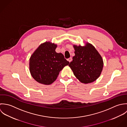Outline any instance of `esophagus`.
I'll use <instances>...</instances> for the list:
<instances>
[{"instance_id": "34e87169", "label": "esophagus", "mask_w": 127, "mask_h": 127, "mask_svg": "<svg viewBox=\"0 0 127 127\" xmlns=\"http://www.w3.org/2000/svg\"><path fill=\"white\" fill-rule=\"evenodd\" d=\"M67 60H68L69 62H71V61H72V57H70V58H69L68 59H67Z\"/></svg>"}]
</instances>
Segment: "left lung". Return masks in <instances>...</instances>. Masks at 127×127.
I'll list each match as a JSON object with an SVG mask.
<instances>
[{
    "instance_id": "obj_1",
    "label": "left lung",
    "mask_w": 127,
    "mask_h": 127,
    "mask_svg": "<svg viewBox=\"0 0 127 127\" xmlns=\"http://www.w3.org/2000/svg\"><path fill=\"white\" fill-rule=\"evenodd\" d=\"M74 48L75 55L69 66L81 82L94 81L100 76L102 70L103 63L101 56L89 43L84 47L74 45Z\"/></svg>"
}]
</instances>
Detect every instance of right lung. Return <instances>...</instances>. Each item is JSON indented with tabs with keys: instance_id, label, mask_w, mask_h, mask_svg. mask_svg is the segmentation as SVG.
Wrapping results in <instances>:
<instances>
[{
	"instance_id": "add662e5",
	"label": "right lung",
	"mask_w": 127,
	"mask_h": 127,
	"mask_svg": "<svg viewBox=\"0 0 127 127\" xmlns=\"http://www.w3.org/2000/svg\"><path fill=\"white\" fill-rule=\"evenodd\" d=\"M57 45L51 42L41 44L29 59L31 76L39 83L49 85L57 78L59 72L69 64L61 53H57Z\"/></svg>"
}]
</instances>
